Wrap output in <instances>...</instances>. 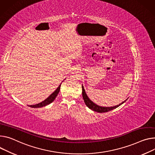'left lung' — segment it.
Here are the masks:
<instances>
[{
  "mask_svg": "<svg viewBox=\"0 0 155 155\" xmlns=\"http://www.w3.org/2000/svg\"><path fill=\"white\" fill-rule=\"evenodd\" d=\"M82 87V96H83V100L84 101H85V104L88 106V107H89L90 109L94 110V111H96V112H100V113H102V112H108L109 110H113L114 109H116V107H119V106H120L121 104H122L124 102L126 101H123L122 103H121L120 104H119V105H117V106H113V107H101V106H99L96 105V104H94V103H93L89 98L87 96L86 93H85V90H84V88H83V86L81 87Z\"/></svg>",
  "mask_w": 155,
  "mask_h": 155,
  "instance_id": "1",
  "label": "left lung"
}]
</instances>
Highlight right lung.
I'll return each mask as SVG.
<instances>
[{
	"label": "right lung",
	"mask_w": 155,
	"mask_h": 155,
	"mask_svg": "<svg viewBox=\"0 0 155 155\" xmlns=\"http://www.w3.org/2000/svg\"><path fill=\"white\" fill-rule=\"evenodd\" d=\"M61 84H60V85L59 86V87L55 90V91L54 92H53V93H52L47 99H46L45 101H42L41 103H39V104H35V105H31V106H29L30 107H34V108H37V107H43V106H45L48 104H49L50 103H52V101L55 100V98L56 97V96H58V93H59V91H60V88H61Z\"/></svg>",
	"instance_id": "right-lung-1"
}]
</instances>
